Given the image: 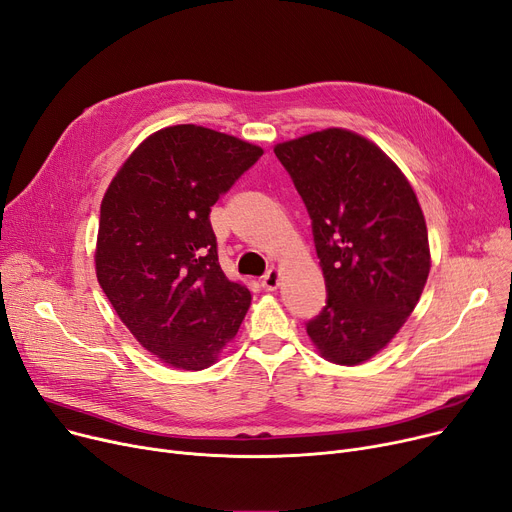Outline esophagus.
Segmentation results:
<instances>
[{"label": "esophagus", "instance_id": "esophagus-1", "mask_svg": "<svg viewBox=\"0 0 512 512\" xmlns=\"http://www.w3.org/2000/svg\"><path fill=\"white\" fill-rule=\"evenodd\" d=\"M279 281H281V271L279 269H271L269 273L262 277V287L266 291H275L279 287Z\"/></svg>", "mask_w": 512, "mask_h": 512}]
</instances>
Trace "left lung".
Listing matches in <instances>:
<instances>
[{
	"label": "left lung",
	"mask_w": 512,
	"mask_h": 512,
	"mask_svg": "<svg viewBox=\"0 0 512 512\" xmlns=\"http://www.w3.org/2000/svg\"><path fill=\"white\" fill-rule=\"evenodd\" d=\"M312 218L327 306L306 325L325 360L367 362L415 310L431 269L425 216L398 164L348 129L275 145Z\"/></svg>",
	"instance_id": "obj_1"
}]
</instances>
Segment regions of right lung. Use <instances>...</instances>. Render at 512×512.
Segmentation results:
<instances>
[{
  "label": "right lung",
  "instance_id": "add662e5",
  "mask_svg": "<svg viewBox=\"0 0 512 512\" xmlns=\"http://www.w3.org/2000/svg\"><path fill=\"white\" fill-rule=\"evenodd\" d=\"M264 154L198 125L145 137L110 181L95 275L118 319L164 364L202 371L237 335L252 294L218 264L210 206Z\"/></svg>",
  "mask_w": 512,
  "mask_h": 512
}]
</instances>
